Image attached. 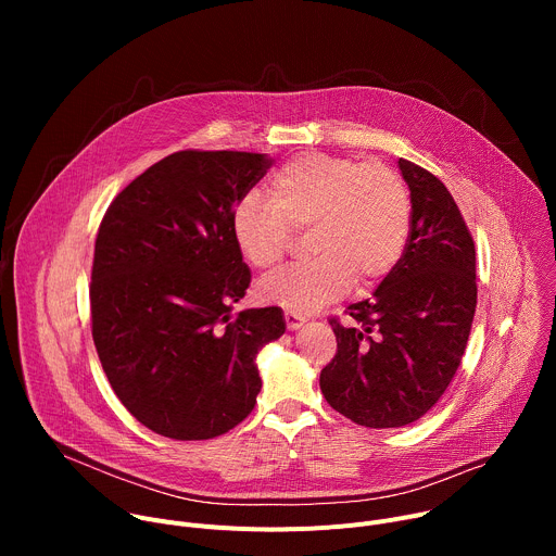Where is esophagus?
I'll list each match as a JSON object with an SVG mask.
<instances>
[{"instance_id": "esophagus-1", "label": "esophagus", "mask_w": 556, "mask_h": 556, "mask_svg": "<svg viewBox=\"0 0 556 556\" xmlns=\"http://www.w3.org/2000/svg\"><path fill=\"white\" fill-rule=\"evenodd\" d=\"M283 319H286L288 330H299V328H303V324H305L303 316L296 314V312H292V309H286V312H283Z\"/></svg>"}]
</instances>
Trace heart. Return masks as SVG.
Returning <instances> with one entry per match:
<instances>
[{
	"instance_id": "1",
	"label": "heart",
	"mask_w": 556,
	"mask_h": 556,
	"mask_svg": "<svg viewBox=\"0 0 556 556\" xmlns=\"http://www.w3.org/2000/svg\"><path fill=\"white\" fill-rule=\"evenodd\" d=\"M270 200L249 193L230 211L237 251L257 270L281 264L292 230L309 228L305 264L260 286L266 303L314 312L341 299L356 281L367 290L401 262L412 230V198L403 176L382 163L305 153L279 167Z\"/></svg>"
}]
</instances>
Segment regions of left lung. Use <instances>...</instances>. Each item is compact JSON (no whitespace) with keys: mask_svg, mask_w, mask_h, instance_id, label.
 Here are the masks:
<instances>
[{"mask_svg":"<svg viewBox=\"0 0 556 556\" xmlns=\"http://www.w3.org/2000/svg\"><path fill=\"white\" fill-rule=\"evenodd\" d=\"M412 191L405 253L371 299L330 319L337 354L321 369L332 409L369 429L422 418L453 380L478 305L475 244L448 189L427 169L399 161Z\"/></svg>","mask_w":556,"mask_h":556,"instance_id":"obj_1","label":"left lung"}]
</instances>
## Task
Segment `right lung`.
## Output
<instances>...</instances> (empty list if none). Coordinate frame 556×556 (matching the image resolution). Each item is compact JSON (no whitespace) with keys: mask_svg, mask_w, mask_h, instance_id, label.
<instances>
[{"mask_svg":"<svg viewBox=\"0 0 556 556\" xmlns=\"http://www.w3.org/2000/svg\"><path fill=\"white\" fill-rule=\"evenodd\" d=\"M273 167L249 151H176L110 204L94 244L92 337L125 409L153 433L208 440L255 407V358L281 307L232 314L251 270L230 211Z\"/></svg>","mask_w":556,"mask_h":556,"instance_id":"right-lung-1","label":"right lung"}]
</instances>
